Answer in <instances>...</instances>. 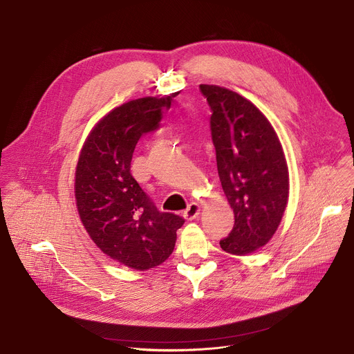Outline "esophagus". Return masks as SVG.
Masks as SVG:
<instances>
[{
    "label": "esophagus",
    "mask_w": 354,
    "mask_h": 354,
    "mask_svg": "<svg viewBox=\"0 0 354 354\" xmlns=\"http://www.w3.org/2000/svg\"><path fill=\"white\" fill-rule=\"evenodd\" d=\"M201 213V206L198 203L187 205V209L183 212V217L186 220H194Z\"/></svg>",
    "instance_id": "34e87169"
}]
</instances>
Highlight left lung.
I'll return each instance as SVG.
<instances>
[{"label": "left lung", "instance_id": "obj_1", "mask_svg": "<svg viewBox=\"0 0 354 354\" xmlns=\"http://www.w3.org/2000/svg\"><path fill=\"white\" fill-rule=\"evenodd\" d=\"M201 90L212 110L218 178L234 213L220 245L244 255L266 245L279 226L289 192L286 160L272 125L251 102L213 84Z\"/></svg>", "mask_w": 354, "mask_h": 354}]
</instances>
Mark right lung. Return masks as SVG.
Masks as SVG:
<instances>
[{"mask_svg": "<svg viewBox=\"0 0 354 354\" xmlns=\"http://www.w3.org/2000/svg\"><path fill=\"white\" fill-rule=\"evenodd\" d=\"M171 99L144 97L110 111L93 128L76 169V205L88 236L113 260L140 271L168 259L185 223L159 212L131 175L137 142L160 127Z\"/></svg>", "mask_w": 354, "mask_h": 354, "instance_id": "obj_1", "label": "right lung"}]
</instances>
